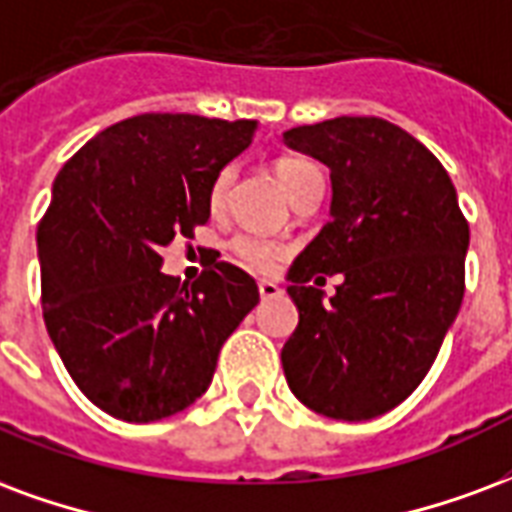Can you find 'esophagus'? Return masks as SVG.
Here are the masks:
<instances>
[{"mask_svg":"<svg viewBox=\"0 0 512 512\" xmlns=\"http://www.w3.org/2000/svg\"><path fill=\"white\" fill-rule=\"evenodd\" d=\"M257 290H260V295H263V298H279V295L285 293V290H282V287L276 285V282H271V279H263V282H257Z\"/></svg>","mask_w":512,"mask_h":512,"instance_id":"34e87169","label":"esophagus"}]
</instances>
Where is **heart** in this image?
Segmentation results:
<instances>
[{
    "instance_id": "b5f03b06",
    "label": "heart",
    "mask_w": 512,
    "mask_h": 512,
    "mask_svg": "<svg viewBox=\"0 0 512 512\" xmlns=\"http://www.w3.org/2000/svg\"><path fill=\"white\" fill-rule=\"evenodd\" d=\"M314 165L306 160H298V157H282V160H276L274 173L279 184L285 187L287 195H293L298 184L306 179V176H312ZM230 184H233V170L225 168L219 170V176L211 184V192H208V203L214 211L219 208H225L227 203V192H230ZM230 249H233V255L244 263L246 268H252V271H271V268L279 263V257H282V246L274 244V241H268V238L252 236V233H241L230 241Z\"/></svg>"
}]
</instances>
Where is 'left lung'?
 Here are the masks:
<instances>
[{
    "label": "left lung",
    "instance_id": "8db88e82",
    "mask_svg": "<svg viewBox=\"0 0 512 512\" xmlns=\"http://www.w3.org/2000/svg\"><path fill=\"white\" fill-rule=\"evenodd\" d=\"M331 170V222L290 266L298 328L282 347L295 399L336 420L393 410L429 374L464 298L469 225L456 187L410 132L339 116L285 132ZM342 273L337 295L305 282Z\"/></svg>",
    "mask_w": 512,
    "mask_h": 512
}]
</instances>
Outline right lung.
Here are the masks:
<instances>
[{"instance_id":"1","label":"right lung","mask_w":512,"mask_h":512,"mask_svg":"<svg viewBox=\"0 0 512 512\" xmlns=\"http://www.w3.org/2000/svg\"><path fill=\"white\" fill-rule=\"evenodd\" d=\"M255 130L143 113L94 135L56 176L37 227L45 328L83 396L113 418L187 410L260 301L255 279L217 257L192 287L160 271L162 246L206 225L211 184Z\"/></svg>"}]
</instances>
